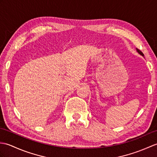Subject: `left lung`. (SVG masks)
<instances>
[{"mask_svg":"<svg viewBox=\"0 0 157 157\" xmlns=\"http://www.w3.org/2000/svg\"><path fill=\"white\" fill-rule=\"evenodd\" d=\"M136 51H137V52H138V53H139V54H140V55H141V56H144V54L143 53V52H142L140 50H139V49H136Z\"/></svg>","mask_w":157,"mask_h":157,"instance_id":"8db88e82","label":"left lung"}]
</instances>
